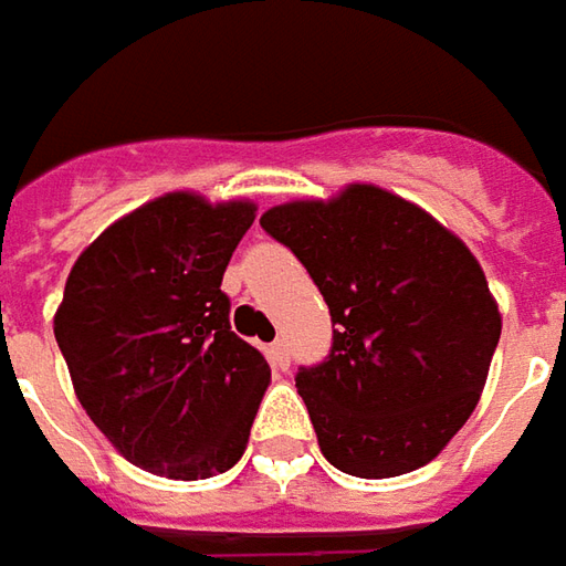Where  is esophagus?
Instances as JSON below:
<instances>
[{
	"label": "esophagus",
	"instance_id": "1",
	"mask_svg": "<svg viewBox=\"0 0 566 566\" xmlns=\"http://www.w3.org/2000/svg\"><path fill=\"white\" fill-rule=\"evenodd\" d=\"M269 357L275 363V369H287V366H291V347H287V342H284V338H275L272 347H269Z\"/></svg>",
	"mask_w": 566,
	"mask_h": 566
}]
</instances>
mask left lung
<instances>
[{
	"instance_id": "obj_1",
	"label": "left lung",
	"mask_w": 566,
	"mask_h": 566,
	"mask_svg": "<svg viewBox=\"0 0 566 566\" xmlns=\"http://www.w3.org/2000/svg\"><path fill=\"white\" fill-rule=\"evenodd\" d=\"M332 313V350L297 391L325 460L388 479L432 458L476 410L501 316L476 256L429 212L373 185L269 209Z\"/></svg>"
}]
</instances>
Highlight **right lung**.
Masks as SVG:
<instances>
[{
    "mask_svg": "<svg viewBox=\"0 0 566 566\" xmlns=\"http://www.w3.org/2000/svg\"><path fill=\"white\" fill-rule=\"evenodd\" d=\"M256 206L166 193L77 256L55 342L87 417L134 467L206 479L244 454L269 385L231 332L222 275Z\"/></svg>",
    "mask_w": 566,
    "mask_h": 566,
    "instance_id": "obj_1",
    "label": "right lung"
}]
</instances>
